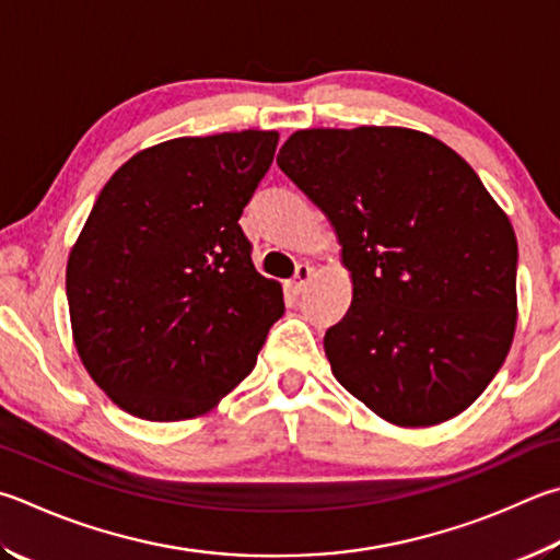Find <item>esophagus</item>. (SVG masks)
<instances>
[{
  "label": "esophagus",
  "mask_w": 560,
  "mask_h": 560,
  "mask_svg": "<svg viewBox=\"0 0 560 560\" xmlns=\"http://www.w3.org/2000/svg\"><path fill=\"white\" fill-rule=\"evenodd\" d=\"M313 279V267H308V264H299L296 267V273H293V279L289 281V291L291 293H303L308 287V281Z\"/></svg>",
  "instance_id": "obj_1"
}]
</instances>
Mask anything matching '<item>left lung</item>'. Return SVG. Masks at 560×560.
<instances>
[{
	"instance_id": "left-lung-1",
	"label": "left lung",
	"mask_w": 560,
	"mask_h": 560,
	"mask_svg": "<svg viewBox=\"0 0 560 560\" xmlns=\"http://www.w3.org/2000/svg\"><path fill=\"white\" fill-rule=\"evenodd\" d=\"M332 222L352 303L325 332L330 370L396 425L465 411L516 325V237L465 159L401 127L303 129L277 156Z\"/></svg>"
}]
</instances>
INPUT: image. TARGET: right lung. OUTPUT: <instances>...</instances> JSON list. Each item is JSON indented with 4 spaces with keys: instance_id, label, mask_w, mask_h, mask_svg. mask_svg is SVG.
Here are the masks:
<instances>
[{
    "instance_id": "right-lung-1",
    "label": "right lung",
    "mask_w": 560,
    "mask_h": 560,
    "mask_svg": "<svg viewBox=\"0 0 560 560\" xmlns=\"http://www.w3.org/2000/svg\"><path fill=\"white\" fill-rule=\"evenodd\" d=\"M277 131L183 137L139 151L100 192L68 257L80 360L147 421L212 409L257 364L283 315L240 228Z\"/></svg>"
}]
</instances>
